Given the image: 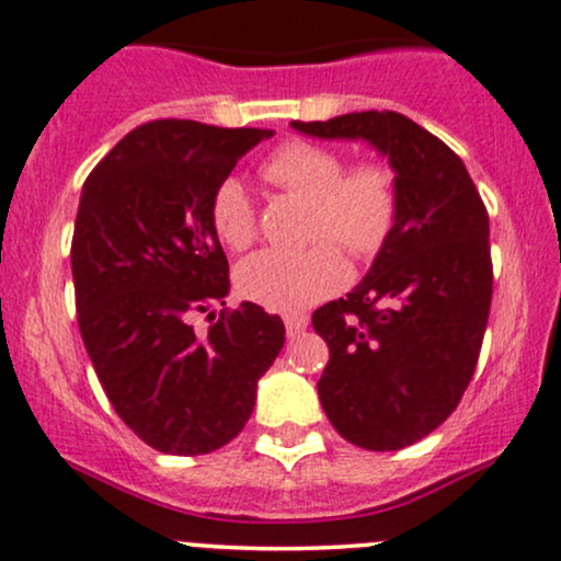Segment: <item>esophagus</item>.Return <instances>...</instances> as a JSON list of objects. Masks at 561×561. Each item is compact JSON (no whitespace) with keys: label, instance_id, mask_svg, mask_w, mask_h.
I'll return each instance as SVG.
<instances>
[{"label":"esophagus","instance_id":"obj_1","mask_svg":"<svg viewBox=\"0 0 561 561\" xmlns=\"http://www.w3.org/2000/svg\"><path fill=\"white\" fill-rule=\"evenodd\" d=\"M283 323H286L288 340H294V336H299L307 329V318L305 316H286V318H283Z\"/></svg>","mask_w":561,"mask_h":561}]
</instances>
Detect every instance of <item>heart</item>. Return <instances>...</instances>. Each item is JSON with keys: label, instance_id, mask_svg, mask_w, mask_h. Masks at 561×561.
Instances as JSON below:
<instances>
[{"label": "heart", "instance_id": "heart-1", "mask_svg": "<svg viewBox=\"0 0 561 561\" xmlns=\"http://www.w3.org/2000/svg\"><path fill=\"white\" fill-rule=\"evenodd\" d=\"M262 176L278 190L310 201L307 240L297 254L259 251L234 270L240 297L273 312H302L340 291L347 280L342 245L355 259H371L385 249L399 216L393 173L377 162L347 168L336 149L312 141H286L262 162ZM216 238L234 251L256 240V208L240 179L214 186L208 203Z\"/></svg>", "mask_w": 561, "mask_h": 561}]
</instances>
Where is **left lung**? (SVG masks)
<instances>
[{"instance_id":"obj_1","label":"left lung","mask_w":561,"mask_h":561,"mask_svg":"<svg viewBox=\"0 0 561 561\" xmlns=\"http://www.w3.org/2000/svg\"><path fill=\"white\" fill-rule=\"evenodd\" d=\"M291 128L369 141L396 171L390 240L345 299L312 312V329L329 345L318 396L336 433L403 449L455 412L473 377L492 302L490 216L462 160L399 112Z\"/></svg>"}]
</instances>
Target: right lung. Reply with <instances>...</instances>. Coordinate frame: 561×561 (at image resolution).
<instances>
[{"instance_id": "add662e5", "label": "right lung", "mask_w": 561, "mask_h": 561, "mask_svg": "<svg viewBox=\"0 0 561 561\" xmlns=\"http://www.w3.org/2000/svg\"><path fill=\"white\" fill-rule=\"evenodd\" d=\"M273 130L154 119L82 186L71 238L77 321L114 412L165 455H208L249 423L286 329L254 302L214 312L230 264L210 227L214 186ZM206 314L208 332L191 318Z\"/></svg>"}]
</instances>
